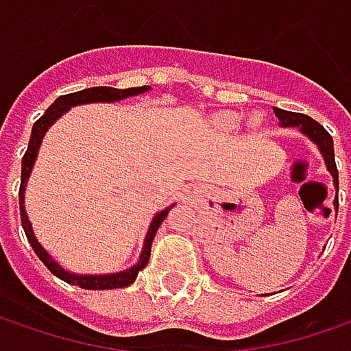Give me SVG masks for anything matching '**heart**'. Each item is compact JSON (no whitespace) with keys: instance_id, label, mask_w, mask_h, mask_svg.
<instances>
[{"instance_id":"1","label":"heart","mask_w":351,"mask_h":351,"mask_svg":"<svg viewBox=\"0 0 351 351\" xmlns=\"http://www.w3.org/2000/svg\"><path fill=\"white\" fill-rule=\"evenodd\" d=\"M223 123H226V125H230V128H234V125H237V123H239V115H236V114L223 115Z\"/></svg>"}]
</instances>
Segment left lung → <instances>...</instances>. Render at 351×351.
Masks as SVG:
<instances>
[{
    "label": "left lung",
    "instance_id": "8db88e82",
    "mask_svg": "<svg viewBox=\"0 0 351 351\" xmlns=\"http://www.w3.org/2000/svg\"><path fill=\"white\" fill-rule=\"evenodd\" d=\"M275 115L279 117V125L281 128H297L304 137H308L314 145L318 147L324 165H326L328 173L332 175L334 186H336V214H338V169H336V160H334V143H332V135L328 133L318 121H314L313 117L304 114H295V112H287L281 108H273Z\"/></svg>",
    "mask_w": 351,
    "mask_h": 351
}]
</instances>
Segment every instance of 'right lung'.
I'll return each instance as SVG.
<instances>
[{
    "mask_svg": "<svg viewBox=\"0 0 351 351\" xmlns=\"http://www.w3.org/2000/svg\"><path fill=\"white\" fill-rule=\"evenodd\" d=\"M151 90V86H139V88H128V90H117V88H110V86H96V88H86L80 92H74V94H66V96H60V98L54 99V104L49 106V110L43 114V117H38L33 125L31 131V139H29V147L25 151L23 162H21V189H19V210H21V223H23L25 236L29 239L31 247L35 250L37 257L45 263V267L53 273L54 277L62 279L69 285H76L80 289H88V291H106V289H121V287H128L131 282L137 279V273L147 265L149 261V255H151V243H153V237L157 234L159 226L162 220L167 218L169 210L175 204H171L169 208L160 210L153 216V220L149 223V230H147L145 241H143V250L139 253V259L135 265H131L125 271H119V273H106V275H80V273H72L69 269L60 265L56 259H54L51 253L47 252L40 241L33 232V223L27 216V210H25V189H27V180L33 173V167H35V160H37L38 149L40 143L47 135L49 128L53 125L58 117L69 112L70 108H76V106H84V104H114V101H121V99H128L131 96H139V94H145Z\"/></svg>",
    "mask_w": 351,
    "mask_h": 351,
    "instance_id": "right-lung-1",
    "label": "right lung"
}]
</instances>
